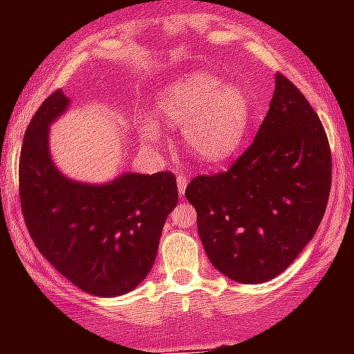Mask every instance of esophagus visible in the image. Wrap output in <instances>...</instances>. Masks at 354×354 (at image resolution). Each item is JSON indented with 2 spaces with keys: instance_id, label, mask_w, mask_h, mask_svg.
<instances>
[{
  "instance_id": "obj_1",
  "label": "esophagus",
  "mask_w": 354,
  "mask_h": 354,
  "mask_svg": "<svg viewBox=\"0 0 354 354\" xmlns=\"http://www.w3.org/2000/svg\"><path fill=\"white\" fill-rule=\"evenodd\" d=\"M187 186V177L184 174H177V189H179V195L184 196V189Z\"/></svg>"
}]
</instances>
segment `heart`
Here are the masks:
<instances>
[{
    "label": "heart",
    "instance_id": "obj_1",
    "mask_svg": "<svg viewBox=\"0 0 354 354\" xmlns=\"http://www.w3.org/2000/svg\"><path fill=\"white\" fill-rule=\"evenodd\" d=\"M250 97L237 84H227L207 71L189 72L159 93L158 115L167 126L183 127L187 149L207 162L232 158L250 122ZM147 143L159 142V126L140 127Z\"/></svg>",
    "mask_w": 354,
    "mask_h": 354
}]
</instances>
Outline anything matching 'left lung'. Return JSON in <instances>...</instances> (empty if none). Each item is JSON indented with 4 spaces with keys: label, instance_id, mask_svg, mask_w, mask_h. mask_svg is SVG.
<instances>
[{
    "label": "left lung",
    "instance_id": "obj_1",
    "mask_svg": "<svg viewBox=\"0 0 354 354\" xmlns=\"http://www.w3.org/2000/svg\"><path fill=\"white\" fill-rule=\"evenodd\" d=\"M331 187L326 131L283 74L252 145L227 171L186 187L209 261L234 282L262 283L292 264L323 220Z\"/></svg>",
    "mask_w": 354,
    "mask_h": 354
}]
</instances>
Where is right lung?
<instances>
[{"mask_svg": "<svg viewBox=\"0 0 354 354\" xmlns=\"http://www.w3.org/2000/svg\"><path fill=\"white\" fill-rule=\"evenodd\" d=\"M68 106L56 90L37 109L21 147L19 196L37 250L68 282L102 298L142 283L154 266L162 225L177 205L171 171L124 174L102 186L56 170L48 129Z\"/></svg>", "mask_w": 354, "mask_h": 354, "instance_id": "1", "label": "right lung"}]
</instances>
